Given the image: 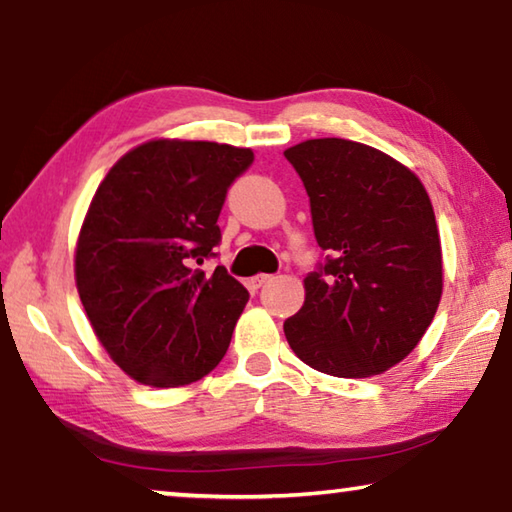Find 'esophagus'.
<instances>
[{"instance_id":"obj_1","label":"esophagus","mask_w":512,"mask_h":512,"mask_svg":"<svg viewBox=\"0 0 512 512\" xmlns=\"http://www.w3.org/2000/svg\"><path fill=\"white\" fill-rule=\"evenodd\" d=\"M268 280H271V275H255V277H250V287H253V289H259V287H264V284L268 282Z\"/></svg>"}]
</instances>
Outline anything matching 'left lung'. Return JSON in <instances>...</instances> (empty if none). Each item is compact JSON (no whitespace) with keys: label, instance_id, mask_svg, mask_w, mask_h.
I'll use <instances>...</instances> for the list:
<instances>
[{"label":"left lung","instance_id":"1","mask_svg":"<svg viewBox=\"0 0 512 512\" xmlns=\"http://www.w3.org/2000/svg\"><path fill=\"white\" fill-rule=\"evenodd\" d=\"M307 189L325 264L284 320L291 350L318 372L379 375L420 343L443 296L436 216L420 178L372 146L323 137L284 151Z\"/></svg>","mask_w":512,"mask_h":512}]
</instances>
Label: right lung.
<instances>
[{
  "mask_svg": "<svg viewBox=\"0 0 512 512\" xmlns=\"http://www.w3.org/2000/svg\"><path fill=\"white\" fill-rule=\"evenodd\" d=\"M255 155L216 142L151 140L119 158L76 244V289L110 359L146 386L212 372L248 302L223 266L196 268L221 241L228 187Z\"/></svg>",
  "mask_w": 512,
  "mask_h": 512,
  "instance_id": "add662e5",
  "label": "right lung"
}]
</instances>
